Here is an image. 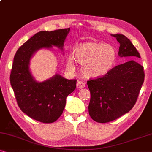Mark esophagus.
<instances>
[{"instance_id":"obj_1","label":"esophagus","mask_w":152,"mask_h":152,"mask_svg":"<svg viewBox=\"0 0 152 152\" xmlns=\"http://www.w3.org/2000/svg\"><path fill=\"white\" fill-rule=\"evenodd\" d=\"M85 86V83L82 80H79V81H78V83H77V87H78L79 89L84 88Z\"/></svg>"}]
</instances>
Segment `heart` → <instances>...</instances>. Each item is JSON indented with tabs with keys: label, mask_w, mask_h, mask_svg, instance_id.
Listing matches in <instances>:
<instances>
[{
	"label": "heart",
	"mask_w": 152,
	"mask_h": 152,
	"mask_svg": "<svg viewBox=\"0 0 152 152\" xmlns=\"http://www.w3.org/2000/svg\"><path fill=\"white\" fill-rule=\"evenodd\" d=\"M74 58L81 65V74L87 78H100L107 74L114 67L117 52L114 46L98 42H87L78 45L74 50ZM67 68L75 69L74 60L69 57Z\"/></svg>",
	"instance_id": "b5f03b06"
}]
</instances>
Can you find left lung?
Returning a JSON list of instances; mask_svg holds the SVG:
<instances>
[{
  "label": "left lung",
  "mask_w": 152,
  "mask_h": 152,
  "mask_svg": "<svg viewBox=\"0 0 152 152\" xmlns=\"http://www.w3.org/2000/svg\"><path fill=\"white\" fill-rule=\"evenodd\" d=\"M112 36L120 43L119 56L129 60L105 76L87 81L91 94L89 116L100 123L116 120L132 110L145 78L143 67L137 62L140 54L130 40L121 34Z\"/></svg>",
  "instance_id": "left-lung-1"
}]
</instances>
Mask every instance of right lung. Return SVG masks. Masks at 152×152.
I'll return each mask as SVG.
<instances>
[{
	"label": "right lung",
	"instance_id": "obj_1",
	"mask_svg": "<svg viewBox=\"0 0 152 152\" xmlns=\"http://www.w3.org/2000/svg\"><path fill=\"white\" fill-rule=\"evenodd\" d=\"M69 31L70 28L39 31L20 46L14 56L10 83L17 103L23 112L41 123H54L61 116L66 98L76 89V80H68L56 74L38 82L29 69L30 60L40 49L55 46L63 51Z\"/></svg>",
	"mask_w": 152,
	"mask_h": 152
}]
</instances>
